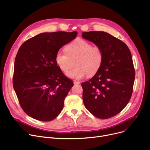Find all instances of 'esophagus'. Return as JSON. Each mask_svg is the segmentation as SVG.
Returning <instances> with one entry per match:
<instances>
[{
	"mask_svg": "<svg viewBox=\"0 0 150 150\" xmlns=\"http://www.w3.org/2000/svg\"><path fill=\"white\" fill-rule=\"evenodd\" d=\"M74 85H77V84H80L81 82L80 81H74Z\"/></svg>",
	"mask_w": 150,
	"mask_h": 150,
	"instance_id": "esophagus-1",
	"label": "esophagus"
}]
</instances>
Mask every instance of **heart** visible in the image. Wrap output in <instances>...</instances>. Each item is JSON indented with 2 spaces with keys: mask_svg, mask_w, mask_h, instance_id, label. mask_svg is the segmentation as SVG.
Masks as SVG:
<instances>
[{
  "mask_svg": "<svg viewBox=\"0 0 150 150\" xmlns=\"http://www.w3.org/2000/svg\"><path fill=\"white\" fill-rule=\"evenodd\" d=\"M66 52L58 51L56 62L62 71L67 72L73 65L74 68L67 73L70 78L83 79L86 74L93 76L98 72L103 60V53L98 46L83 39H77L65 47Z\"/></svg>",
  "mask_w": 150,
  "mask_h": 150,
  "instance_id": "heart-1",
  "label": "heart"
}]
</instances>
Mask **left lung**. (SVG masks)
Here are the masks:
<instances>
[{
    "instance_id": "1",
    "label": "left lung",
    "mask_w": 150,
    "mask_h": 150,
    "mask_svg": "<svg viewBox=\"0 0 150 150\" xmlns=\"http://www.w3.org/2000/svg\"><path fill=\"white\" fill-rule=\"evenodd\" d=\"M82 36L103 53L98 72L82 83L83 103L95 117L110 118L126 107L133 93L135 70L130 50L124 42L103 31L83 32Z\"/></svg>"
}]
</instances>
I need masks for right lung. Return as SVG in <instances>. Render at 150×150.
I'll list each match as a JSON object with an SVG mask.
<instances>
[{
	"instance_id": "1",
	"label": "right lung",
	"mask_w": 150,
	"mask_h": 150,
	"mask_svg": "<svg viewBox=\"0 0 150 150\" xmlns=\"http://www.w3.org/2000/svg\"><path fill=\"white\" fill-rule=\"evenodd\" d=\"M77 32L43 33L25 41L15 61L13 83L24 112L43 122L54 119L62 110L73 82L56 62L59 49L72 41Z\"/></svg>"
}]
</instances>
